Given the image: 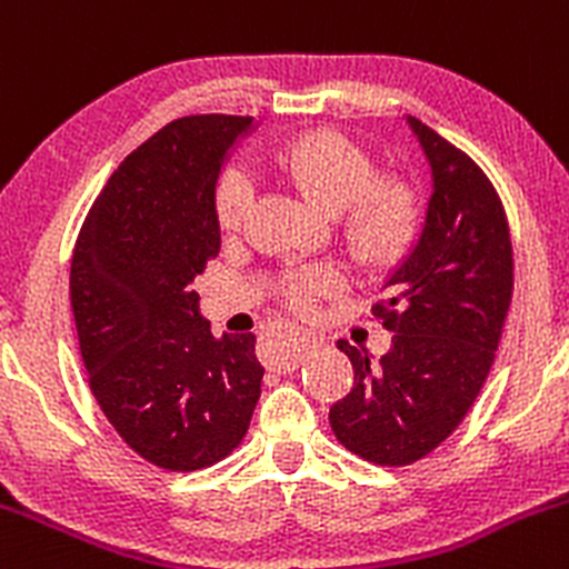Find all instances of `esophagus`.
<instances>
[{
	"label": "esophagus",
	"mask_w": 569,
	"mask_h": 569,
	"mask_svg": "<svg viewBox=\"0 0 569 569\" xmlns=\"http://www.w3.org/2000/svg\"><path fill=\"white\" fill-rule=\"evenodd\" d=\"M309 345H312V337L303 331H290V337H287V350L282 356H277V359L271 361L277 370H296L298 361L303 359V353L309 350Z\"/></svg>",
	"instance_id": "obj_1"
}]
</instances>
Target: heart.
Here are the masks:
<instances>
[{"mask_svg": "<svg viewBox=\"0 0 569 569\" xmlns=\"http://www.w3.org/2000/svg\"><path fill=\"white\" fill-rule=\"evenodd\" d=\"M282 174L326 213L339 216V232L350 254L361 266H386L411 243L419 227V199L413 189L397 180H375L372 158L337 133H307L282 144L273 153ZM257 197V183L241 163L224 169L216 189V213L221 230L232 232L243 224ZM342 284L333 266H315L287 279L290 303L307 312L315 298L328 296Z\"/></svg>", "mask_w": 569, "mask_h": 569, "instance_id": "b5f03b06", "label": "heart"}]
</instances>
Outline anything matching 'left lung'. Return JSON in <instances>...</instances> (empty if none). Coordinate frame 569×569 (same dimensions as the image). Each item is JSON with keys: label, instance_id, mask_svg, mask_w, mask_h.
Listing matches in <instances>:
<instances>
[{"label": "left lung", "instance_id": "left-lung-1", "mask_svg": "<svg viewBox=\"0 0 569 569\" xmlns=\"http://www.w3.org/2000/svg\"><path fill=\"white\" fill-rule=\"evenodd\" d=\"M402 120L430 169V194L375 307L395 337L380 359L339 339L353 386L328 411L339 441L378 466L425 458L460 425L493 367L512 298V241L496 189L430 126Z\"/></svg>", "mask_w": 569, "mask_h": 569}]
</instances>
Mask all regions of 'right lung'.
<instances>
[{
	"label": "right lung",
	"mask_w": 569,
	"mask_h": 569,
	"mask_svg": "<svg viewBox=\"0 0 569 569\" xmlns=\"http://www.w3.org/2000/svg\"><path fill=\"white\" fill-rule=\"evenodd\" d=\"M251 117H180L139 144L92 202L70 303L92 395L122 441L167 471L227 458L249 430L254 333L216 337L191 287L219 254L216 189Z\"/></svg>",
	"instance_id": "1"
}]
</instances>
